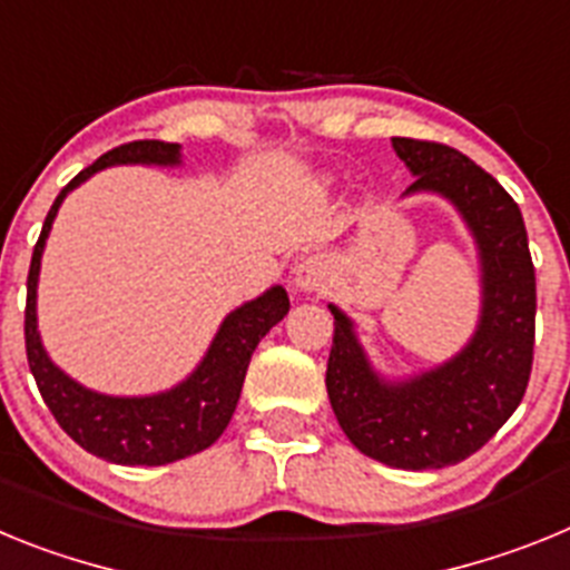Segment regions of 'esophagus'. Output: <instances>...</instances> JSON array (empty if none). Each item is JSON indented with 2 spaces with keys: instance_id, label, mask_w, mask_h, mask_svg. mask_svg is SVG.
I'll use <instances>...</instances> for the list:
<instances>
[{
  "instance_id": "1",
  "label": "esophagus",
  "mask_w": 570,
  "mask_h": 570,
  "mask_svg": "<svg viewBox=\"0 0 570 570\" xmlns=\"http://www.w3.org/2000/svg\"><path fill=\"white\" fill-rule=\"evenodd\" d=\"M331 282V262L322 254L302 256L294 268V285L302 294H314V291H325Z\"/></svg>"
}]
</instances>
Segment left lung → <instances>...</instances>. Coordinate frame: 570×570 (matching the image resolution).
I'll list each match as a JSON object with an SVG mask.
<instances>
[{
    "label": "left lung",
    "instance_id": "1",
    "mask_svg": "<svg viewBox=\"0 0 570 570\" xmlns=\"http://www.w3.org/2000/svg\"><path fill=\"white\" fill-rule=\"evenodd\" d=\"M396 156L416 176L407 194H440L460 210L480 254L482 308L476 331L442 365L387 382L367 360L354 322L336 305L328 400L345 436L371 460L425 471L468 460L491 440L525 396L533 362L537 276L525 223L491 174L465 154L394 136Z\"/></svg>",
    "mask_w": 570,
    "mask_h": 570
}]
</instances>
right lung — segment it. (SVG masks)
Wrapping results in <instances>:
<instances>
[{
  "label": "right lung",
  "instance_id": "obj_1",
  "mask_svg": "<svg viewBox=\"0 0 570 570\" xmlns=\"http://www.w3.org/2000/svg\"><path fill=\"white\" fill-rule=\"evenodd\" d=\"M179 145L159 139L119 145L99 156L97 163L79 170L57 196L45 216L42 234L33 245L28 271V305H24V351L30 374L53 420L70 440L88 454L116 465H168L214 445L228 428L242 394L250 354L259 340L288 314L291 302L282 285H274L256 299L245 302L225 316L208 354L194 374L170 391L150 396H108L70 380L62 367L45 354L37 328V285L45 239L57 219L59 205L73 188L110 165H179Z\"/></svg>",
  "mask_w": 570,
  "mask_h": 570
}]
</instances>
